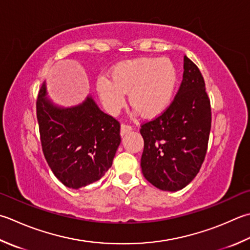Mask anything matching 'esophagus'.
I'll list each match as a JSON object with an SVG mask.
<instances>
[{"instance_id": "esophagus-1", "label": "esophagus", "mask_w": 250, "mask_h": 250, "mask_svg": "<svg viewBox=\"0 0 250 250\" xmlns=\"http://www.w3.org/2000/svg\"><path fill=\"white\" fill-rule=\"evenodd\" d=\"M132 130V126L130 125H126V124H122L120 126V134L121 135H125V133H128Z\"/></svg>"}]
</instances>
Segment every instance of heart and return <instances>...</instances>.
<instances>
[{"instance_id":"obj_1","label":"heart","mask_w":250,"mask_h":250,"mask_svg":"<svg viewBox=\"0 0 250 250\" xmlns=\"http://www.w3.org/2000/svg\"><path fill=\"white\" fill-rule=\"evenodd\" d=\"M177 83V68L168 58L140 57L117 63L111 79L99 77L96 90L110 114L124 107L125 93H129L133 108L144 117H155L169 106Z\"/></svg>"}]
</instances>
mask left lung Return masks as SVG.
Segmentation results:
<instances>
[{"mask_svg":"<svg viewBox=\"0 0 250 250\" xmlns=\"http://www.w3.org/2000/svg\"><path fill=\"white\" fill-rule=\"evenodd\" d=\"M211 107L204 77L184 56L183 80L171 104L141 125L145 179L159 189H182L199 172L208 148Z\"/></svg>","mask_w":250,"mask_h":250,"instance_id":"left-lung-1","label":"left lung"}]
</instances>
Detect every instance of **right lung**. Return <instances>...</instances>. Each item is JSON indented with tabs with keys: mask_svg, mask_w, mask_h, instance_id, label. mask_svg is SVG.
Returning <instances> with one entry per match:
<instances>
[{
	"mask_svg": "<svg viewBox=\"0 0 250 250\" xmlns=\"http://www.w3.org/2000/svg\"><path fill=\"white\" fill-rule=\"evenodd\" d=\"M42 150L55 177L70 188L100 180L111 167L121 142L120 124L91 97L72 108H57L42 86L37 100Z\"/></svg>",
	"mask_w": 250,
	"mask_h": 250,
	"instance_id": "obj_1",
	"label": "right lung"
}]
</instances>
